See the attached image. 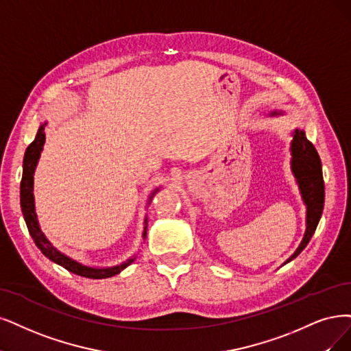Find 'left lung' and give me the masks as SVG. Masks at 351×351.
<instances>
[{
    "label": "left lung",
    "mask_w": 351,
    "mask_h": 351,
    "mask_svg": "<svg viewBox=\"0 0 351 351\" xmlns=\"http://www.w3.org/2000/svg\"><path fill=\"white\" fill-rule=\"evenodd\" d=\"M275 115L278 112H274ZM292 171L295 178L300 184V189L302 198L306 204V231L302 243L296 252L289 257L291 262L300 254L309 243L311 237L315 232L318 221L324 208V179H322V169L321 159L311 143L304 130H295L293 141H292Z\"/></svg>",
    "instance_id": "obj_1"
}]
</instances>
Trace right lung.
<instances>
[{
	"mask_svg": "<svg viewBox=\"0 0 351 351\" xmlns=\"http://www.w3.org/2000/svg\"><path fill=\"white\" fill-rule=\"evenodd\" d=\"M45 127H46V123L42 124L40 128H38L36 138L30 143L29 147L25 149L24 160H23V178H21V184H20V204H21V211H23V215L25 219V224H27L30 236L34 240L37 247L40 249V252L46 257H49L51 262H55L66 270L72 271V274H75V275L89 278V279H106V278H111L114 275H119L123 269H125L128 265H132L134 262L136 256L128 258V261L124 262L123 265L107 267V269H95V267L82 266L81 263H77V262L72 261V258H69L68 256H64L60 252H58L53 245L49 243V240L45 237L40 227H38L36 211H34L33 173H34L37 160H38V158H40V152L43 149V145H45ZM156 192H158V189H156L153 193H156ZM143 236H146V230Z\"/></svg>",
	"mask_w": 351,
	"mask_h": 351,
	"instance_id": "right-lung-1",
	"label": "right lung"
}]
</instances>
